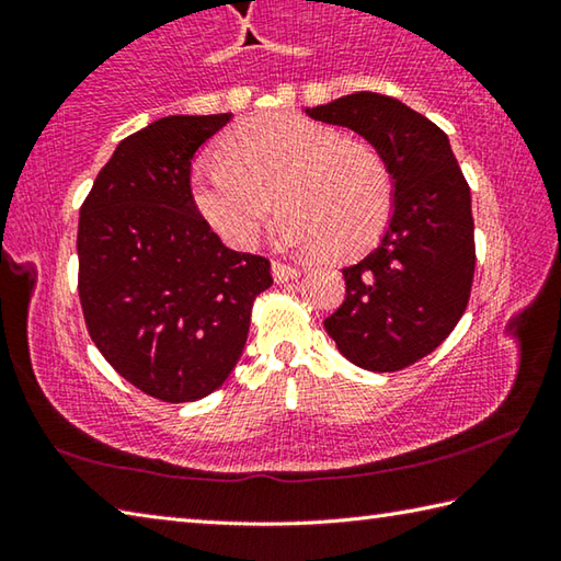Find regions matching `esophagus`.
<instances>
[{"mask_svg": "<svg viewBox=\"0 0 561 561\" xmlns=\"http://www.w3.org/2000/svg\"><path fill=\"white\" fill-rule=\"evenodd\" d=\"M272 274L277 282H289V279H297L301 270L294 267V264H287V262H272Z\"/></svg>", "mask_w": 561, "mask_h": 561, "instance_id": "34e87169", "label": "esophagus"}]
</instances>
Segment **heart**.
Returning <instances> with one entry per match:
<instances>
[{
    "label": "heart",
    "mask_w": 561,
    "mask_h": 561,
    "mask_svg": "<svg viewBox=\"0 0 561 561\" xmlns=\"http://www.w3.org/2000/svg\"><path fill=\"white\" fill-rule=\"evenodd\" d=\"M193 193L227 242L252 247L277 197L284 244L351 257L371 247L393 210L381 150L327 123L274 113L230 130L222 156L197 163Z\"/></svg>",
    "instance_id": "heart-1"
}]
</instances>
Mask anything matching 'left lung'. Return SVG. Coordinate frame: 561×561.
<instances>
[{
  "label": "left lung",
  "instance_id": "left-lung-1",
  "mask_svg": "<svg viewBox=\"0 0 561 561\" xmlns=\"http://www.w3.org/2000/svg\"><path fill=\"white\" fill-rule=\"evenodd\" d=\"M307 113L371 140L396 180L391 225L371 254L344 270L346 297L324 329L351 364L401 371L450 336L470 301L468 180L448 136L401 101L360 91Z\"/></svg>",
  "mask_w": 561,
  "mask_h": 561
}]
</instances>
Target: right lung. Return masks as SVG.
<instances>
[{"mask_svg":"<svg viewBox=\"0 0 561 561\" xmlns=\"http://www.w3.org/2000/svg\"><path fill=\"white\" fill-rule=\"evenodd\" d=\"M232 113L168 116L121 140L79 217V299L103 358L146 396L197 401L242 356L270 260L234 252L197 213L195 150Z\"/></svg>","mask_w":561,"mask_h":561,"instance_id":"1","label":"right lung"}]
</instances>
